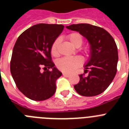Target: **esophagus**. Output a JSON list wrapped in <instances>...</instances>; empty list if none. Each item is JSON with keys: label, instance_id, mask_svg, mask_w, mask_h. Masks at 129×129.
<instances>
[{"label": "esophagus", "instance_id": "1", "mask_svg": "<svg viewBox=\"0 0 129 129\" xmlns=\"http://www.w3.org/2000/svg\"><path fill=\"white\" fill-rule=\"evenodd\" d=\"M63 76L66 77H69L70 75L68 74H66V73H63Z\"/></svg>", "mask_w": 129, "mask_h": 129}]
</instances>
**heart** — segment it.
I'll return each instance as SVG.
<instances>
[{
	"label": "heart",
	"mask_w": 129,
	"mask_h": 129,
	"mask_svg": "<svg viewBox=\"0 0 129 129\" xmlns=\"http://www.w3.org/2000/svg\"><path fill=\"white\" fill-rule=\"evenodd\" d=\"M69 41L75 47H80L83 43L82 36L78 33H72L68 35ZM60 39H57L51 45V54L54 56L57 55V47ZM82 64V59L81 57H64L59 59L56 63L57 67L60 70L66 73H72Z\"/></svg>",
	"instance_id": "b5f03b06"
}]
</instances>
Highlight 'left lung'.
I'll list each match as a JSON object with an SVG mask.
<instances>
[{
	"label": "left lung",
	"instance_id": "8db88e82",
	"mask_svg": "<svg viewBox=\"0 0 129 129\" xmlns=\"http://www.w3.org/2000/svg\"><path fill=\"white\" fill-rule=\"evenodd\" d=\"M67 29L79 32L90 44V55L84 64L88 76L79 75L80 82L74 86L79 94L94 96L108 88L116 73L118 49L113 37L105 29L87 23L73 24Z\"/></svg>",
	"mask_w": 129,
	"mask_h": 129
}]
</instances>
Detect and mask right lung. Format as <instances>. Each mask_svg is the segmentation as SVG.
Instances as JSON below:
<instances>
[{"label": "right lung", "instance_id": "add662e5", "mask_svg": "<svg viewBox=\"0 0 129 129\" xmlns=\"http://www.w3.org/2000/svg\"><path fill=\"white\" fill-rule=\"evenodd\" d=\"M63 28L62 25L37 24L24 31L15 43L11 75L18 89L31 100H47L55 92V82L62 73L51 61V49ZM42 65L44 72L41 71Z\"/></svg>", "mask_w": 129, "mask_h": 129}]
</instances>
